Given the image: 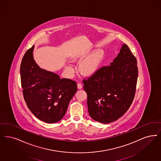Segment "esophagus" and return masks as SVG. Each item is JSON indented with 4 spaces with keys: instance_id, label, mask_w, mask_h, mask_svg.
I'll list each match as a JSON object with an SVG mask.
<instances>
[{
    "instance_id": "34e87169",
    "label": "esophagus",
    "mask_w": 161,
    "mask_h": 161,
    "mask_svg": "<svg viewBox=\"0 0 161 161\" xmlns=\"http://www.w3.org/2000/svg\"><path fill=\"white\" fill-rule=\"evenodd\" d=\"M77 87L78 89H81L82 87H83V86H82V84L81 83H78L77 84Z\"/></svg>"
}]
</instances>
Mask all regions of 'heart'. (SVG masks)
Returning a JSON list of instances; mask_svg holds the SVG:
<instances>
[{"instance_id": "b5f03b06", "label": "heart", "mask_w": 161, "mask_h": 161, "mask_svg": "<svg viewBox=\"0 0 161 161\" xmlns=\"http://www.w3.org/2000/svg\"><path fill=\"white\" fill-rule=\"evenodd\" d=\"M103 56V52L102 50H97L84 59L80 66V70L81 74L85 75H90L96 72L100 66ZM66 69L71 74L74 72V69L71 66H68Z\"/></svg>"}]
</instances>
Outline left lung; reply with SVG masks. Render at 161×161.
<instances>
[{"label":"left lung","mask_w":161,"mask_h":161,"mask_svg":"<svg viewBox=\"0 0 161 161\" xmlns=\"http://www.w3.org/2000/svg\"><path fill=\"white\" fill-rule=\"evenodd\" d=\"M138 73L136 58L128 46L123 44L110 65L101 67L87 79H83L90 117L103 123L122 117L133 102Z\"/></svg>","instance_id":"obj_1"}]
</instances>
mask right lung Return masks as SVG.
<instances>
[{
	"label": "right lung",
	"instance_id": "add662e5",
	"mask_svg": "<svg viewBox=\"0 0 161 161\" xmlns=\"http://www.w3.org/2000/svg\"><path fill=\"white\" fill-rule=\"evenodd\" d=\"M33 47L25 53L20 66L24 99L29 109L40 120L57 122L64 117L77 92V83L40 68L33 60Z\"/></svg>",
	"mask_w": 161,
	"mask_h": 161
}]
</instances>
